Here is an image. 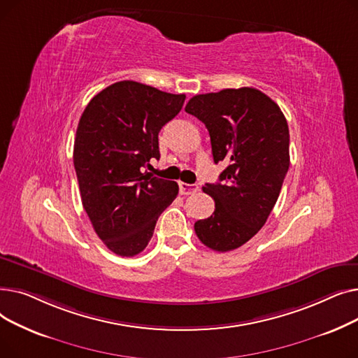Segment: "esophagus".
I'll use <instances>...</instances> for the list:
<instances>
[{"label":"esophagus","mask_w":358,"mask_h":358,"mask_svg":"<svg viewBox=\"0 0 358 358\" xmlns=\"http://www.w3.org/2000/svg\"><path fill=\"white\" fill-rule=\"evenodd\" d=\"M199 184H187V182H180V190L182 194H193L199 192Z\"/></svg>","instance_id":"obj_1"}]
</instances>
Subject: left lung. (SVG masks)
<instances>
[{
	"label": "left lung",
	"instance_id": "obj_1",
	"mask_svg": "<svg viewBox=\"0 0 358 358\" xmlns=\"http://www.w3.org/2000/svg\"><path fill=\"white\" fill-rule=\"evenodd\" d=\"M185 111L208 127L215 162H228L219 182L203 187L215 212L194 223L196 235L213 251H232L264 227L278 199L290 165L286 117L251 87L199 94Z\"/></svg>",
	"mask_w": 358,
	"mask_h": 358
}]
</instances>
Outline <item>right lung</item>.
<instances>
[{"label":"right lung","mask_w":358,"mask_h":358,"mask_svg":"<svg viewBox=\"0 0 358 358\" xmlns=\"http://www.w3.org/2000/svg\"><path fill=\"white\" fill-rule=\"evenodd\" d=\"M184 100V94L119 81L94 96L80 119L73 166L83 206L99 238L117 255L142 252L178 194L176 181L143 168L159 159V130Z\"/></svg>","instance_id":"add662e5"}]
</instances>
